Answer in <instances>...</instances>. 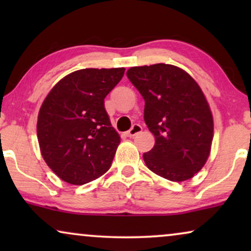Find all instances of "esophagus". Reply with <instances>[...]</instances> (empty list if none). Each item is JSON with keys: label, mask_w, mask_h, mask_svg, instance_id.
<instances>
[{"label": "esophagus", "mask_w": 251, "mask_h": 251, "mask_svg": "<svg viewBox=\"0 0 251 251\" xmlns=\"http://www.w3.org/2000/svg\"><path fill=\"white\" fill-rule=\"evenodd\" d=\"M142 130H143V126L138 125V123H135V125L131 126V129H130L129 131L126 132V135L128 137H133V136H136L137 133L142 132Z\"/></svg>", "instance_id": "esophagus-1"}]
</instances>
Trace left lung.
<instances>
[{
	"mask_svg": "<svg viewBox=\"0 0 251 251\" xmlns=\"http://www.w3.org/2000/svg\"><path fill=\"white\" fill-rule=\"evenodd\" d=\"M126 76L145 100L144 120L155 137L143 155L147 168L171 181L190 179L207 162L214 133L203 92L174 65L131 67Z\"/></svg>",
	"mask_w": 251,
	"mask_h": 251,
	"instance_id": "left-lung-1",
	"label": "left lung"
}]
</instances>
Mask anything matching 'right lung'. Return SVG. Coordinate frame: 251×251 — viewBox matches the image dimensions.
I'll return each instance as SVG.
<instances>
[{
    "mask_svg": "<svg viewBox=\"0 0 251 251\" xmlns=\"http://www.w3.org/2000/svg\"><path fill=\"white\" fill-rule=\"evenodd\" d=\"M125 68H85L58 82L37 119L41 153L60 179L83 185L111 168L120 136L104 99L121 81Z\"/></svg>",
    "mask_w": 251,
    "mask_h": 251,
    "instance_id": "1",
    "label": "right lung"
}]
</instances>
